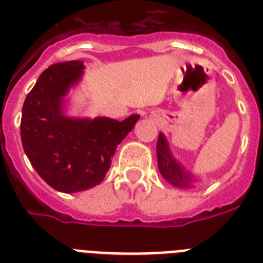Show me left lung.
I'll return each instance as SVG.
<instances>
[{"mask_svg":"<svg viewBox=\"0 0 263 263\" xmlns=\"http://www.w3.org/2000/svg\"><path fill=\"white\" fill-rule=\"evenodd\" d=\"M156 156H158V167L170 184L180 189H190L193 186V182H195V178H193L191 174H189L170 152L168 142L163 134H159L158 144H156Z\"/></svg>","mask_w":263,"mask_h":263,"instance_id":"obj_1","label":"left lung"}]
</instances>
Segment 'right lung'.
Here are the masks:
<instances>
[{
  "instance_id": "1",
  "label": "right lung",
  "mask_w": 263,
  "mask_h": 263,
  "mask_svg": "<svg viewBox=\"0 0 263 263\" xmlns=\"http://www.w3.org/2000/svg\"><path fill=\"white\" fill-rule=\"evenodd\" d=\"M84 63L65 61L40 74L23 105L24 151L44 180L60 193H77L103 182L118 144L139 120L74 119L64 115V98L83 76Z\"/></svg>"
}]
</instances>
